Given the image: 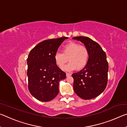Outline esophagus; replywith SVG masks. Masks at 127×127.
I'll use <instances>...</instances> for the list:
<instances>
[{"label":"esophagus","mask_w":127,"mask_h":127,"mask_svg":"<svg viewBox=\"0 0 127 127\" xmlns=\"http://www.w3.org/2000/svg\"><path fill=\"white\" fill-rule=\"evenodd\" d=\"M71 76V74L68 73H66V77H69V76Z\"/></svg>","instance_id":"1"}]
</instances>
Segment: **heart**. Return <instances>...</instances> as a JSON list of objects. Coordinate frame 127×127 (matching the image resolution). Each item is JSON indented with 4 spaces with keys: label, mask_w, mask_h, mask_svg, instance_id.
I'll list each match as a JSON object with an SVG mask.
<instances>
[{
    "label": "heart",
    "mask_w": 127,
    "mask_h": 127,
    "mask_svg": "<svg viewBox=\"0 0 127 127\" xmlns=\"http://www.w3.org/2000/svg\"><path fill=\"white\" fill-rule=\"evenodd\" d=\"M62 52L63 53H55L54 57L55 63L59 68L63 69L68 61L70 63L65 67L66 70H72L75 69L80 70L87 65L90 53L89 49L86 46L71 41L63 46Z\"/></svg>",
    "instance_id": "1"
}]
</instances>
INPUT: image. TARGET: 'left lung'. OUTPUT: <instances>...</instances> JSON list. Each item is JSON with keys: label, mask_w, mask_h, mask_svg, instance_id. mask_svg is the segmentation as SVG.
Returning <instances> with one entry per match:
<instances>
[{"label": "left lung", "mask_w": 127, "mask_h": 127, "mask_svg": "<svg viewBox=\"0 0 127 127\" xmlns=\"http://www.w3.org/2000/svg\"><path fill=\"white\" fill-rule=\"evenodd\" d=\"M73 38L83 42L90 53L87 65L72 74L74 91L83 99H91L101 94L106 87L109 65L106 53L98 43L89 37L78 36Z\"/></svg>", "instance_id": "left-lung-1"}]
</instances>
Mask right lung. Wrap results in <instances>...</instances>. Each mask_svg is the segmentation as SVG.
<instances>
[{"label":"right lung","mask_w":127,"mask_h":127,"mask_svg":"<svg viewBox=\"0 0 127 127\" xmlns=\"http://www.w3.org/2000/svg\"><path fill=\"white\" fill-rule=\"evenodd\" d=\"M68 37L43 41L30 51L27 59L28 87L34 97L49 101L59 93V83L65 73L56 65L54 57L59 47Z\"/></svg>","instance_id":"right-lung-1"}]
</instances>
